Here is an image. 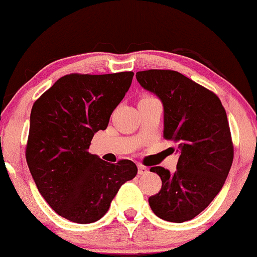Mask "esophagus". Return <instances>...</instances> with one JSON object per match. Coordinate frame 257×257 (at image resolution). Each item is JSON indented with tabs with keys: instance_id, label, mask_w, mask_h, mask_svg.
I'll list each match as a JSON object with an SVG mask.
<instances>
[{
	"instance_id": "34e87169",
	"label": "esophagus",
	"mask_w": 257,
	"mask_h": 257,
	"mask_svg": "<svg viewBox=\"0 0 257 257\" xmlns=\"http://www.w3.org/2000/svg\"><path fill=\"white\" fill-rule=\"evenodd\" d=\"M138 173L140 174V175H144V174H147L149 173V168L143 166V164H139L138 166Z\"/></svg>"
}]
</instances>
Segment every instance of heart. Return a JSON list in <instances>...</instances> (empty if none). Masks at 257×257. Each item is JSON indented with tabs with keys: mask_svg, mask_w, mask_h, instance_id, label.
Masks as SVG:
<instances>
[{
	"mask_svg": "<svg viewBox=\"0 0 257 257\" xmlns=\"http://www.w3.org/2000/svg\"><path fill=\"white\" fill-rule=\"evenodd\" d=\"M146 99H152V96H144V98L143 99H141V100H146Z\"/></svg>",
	"mask_w": 257,
	"mask_h": 257,
	"instance_id": "obj_1",
	"label": "heart"
}]
</instances>
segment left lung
<instances>
[{
  "label": "left lung",
  "mask_w": 257,
  "mask_h": 257,
  "mask_svg": "<svg viewBox=\"0 0 257 257\" xmlns=\"http://www.w3.org/2000/svg\"><path fill=\"white\" fill-rule=\"evenodd\" d=\"M141 87L163 102L164 138L178 144L176 172L152 167L162 187L149 198L152 211L170 222L192 220L211 203L231 169L228 119L219 96L173 70L137 72Z\"/></svg>",
  "instance_id": "left-lung-1"
}]
</instances>
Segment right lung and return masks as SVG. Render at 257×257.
I'll return each instance as SVG.
<instances>
[{
    "label": "right lung",
    "instance_id": "1",
    "mask_svg": "<svg viewBox=\"0 0 257 257\" xmlns=\"http://www.w3.org/2000/svg\"><path fill=\"white\" fill-rule=\"evenodd\" d=\"M134 72L70 73L34 102L26 162L38 191L55 213L77 223L106 214L138 168L129 159L111 164L88 151L98 131L124 98Z\"/></svg>",
    "mask_w": 257,
    "mask_h": 257
}]
</instances>
